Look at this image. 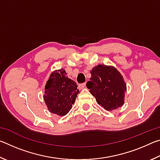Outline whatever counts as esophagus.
Segmentation results:
<instances>
[{"mask_svg": "<svg viewBox=\"0 0 160 160\" xmlns=\"http://www.w3.org/2000/svg\"><path fill=\"white\" fill-rule=\"evenodd\" d=\"M86 85L85 83H82V84H80L79 85H78V88H79V90H82V89L85 88V87Z\"/></svg>", "mask_w": 160, "mask_h": 160, "instance_id": "1", "label": "esophagus"}]
</instances>
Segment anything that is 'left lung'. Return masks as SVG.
I'll use <instances>...</instances> for the list:
<instances>
[{
  "label": "left lung",
  "mask_w": 160,
  "mask_h": 160,
  "mask_svg": "<svg viewBox=\"0 0 160 160\" xmlns=\"http://www.w3.org/2000/svg\"><path fill=\"white\" fill-rule=\"evenodd\" d=\"M87 88L97 103L107 111L118 109L124 104L126 85L116 68L98 65L92 69Z\"/></svg>",
  "instance_id": "left-lung-1"
}]
</instances>
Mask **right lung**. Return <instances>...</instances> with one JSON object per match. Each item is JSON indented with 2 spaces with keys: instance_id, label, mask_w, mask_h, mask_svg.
I'll return each mask as SVG.
<instances>
[{
  "instance_id": "obj_1",
  "label": "right lung",
  "mask_w": 160,
  "mask_h": 160,
  "mask_svg": "<svg viewBox=\"0 0 160 160\" xmlns=\"http://www.w3.org/2000/svg\"><path fill=\"white\" fill-rule=\"evenodd\" d=\"M77 88L76 82L68 78L66 70L53 71L46 84L44 95L49 112L61 116L66 115L80 92Z\"/></svg>"
}]
</instances>
